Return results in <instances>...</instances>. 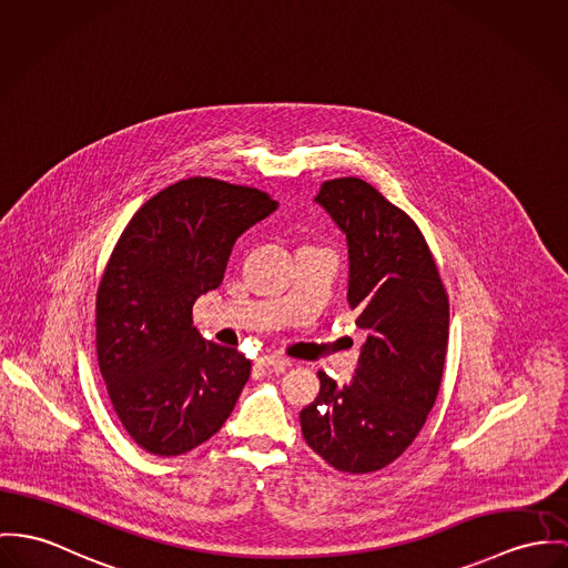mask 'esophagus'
Masks as SVG:
<instances>
[{"label":"esophagus","mask_w":568,"mask_h":568,"mask_svg":"<svg viewBox=\"0 0 568 568\" xmlns=\"http://www.w3.org/2000/svg\"><path fill=\"white\" fill-rule=\"evenodd\" d=\"M260 365H263V367H274V369H285V367L292 365V361L285 358V356H278V354H265V356L260 358Z\"/></svg>","instance_id":"34e87169"}]
</instances>
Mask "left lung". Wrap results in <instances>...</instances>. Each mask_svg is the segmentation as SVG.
Wrapping results in <instances>:
<instances>
[{
	"instance_id": "obj_1",
	"label": "left lung",
	"mask_w": 568,
	"mask_h": 568,
	"mask_svg": "<svg viewBox=\"0 0 568 568\" xmlns=\"http://www.w3.org/2000/svg\"><path fill=\"white\" fill-rule=\"evenodd\" d=\"M315 203L346 235L348 305L367 342L348 385L317 372L320 393L301 410V426L328 465L369 474L402 456L435 406L449 303L419 226L374 185L324 181Z\"/></svg>"
}]
</instances>
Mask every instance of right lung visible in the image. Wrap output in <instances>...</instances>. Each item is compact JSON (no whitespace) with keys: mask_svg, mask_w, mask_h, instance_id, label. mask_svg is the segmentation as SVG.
<instances>
[{"mask_svg":"<svg viewBox=\"0 0 568 568\" xmlns=\"http://www.w3.org/2000/svg\"><path fill=\"white\" fill-rule=\"evenodd\" d=\"M278 203L210 176L149 199L121 233L97 290V358L123 428L155 456L185 454L231 415L251 361L192 326L235 240Z\"/></svg>","mask_w":568,"mask_h":568,"instance_id":"obj_1","label":"right lung"}]
</instances>
